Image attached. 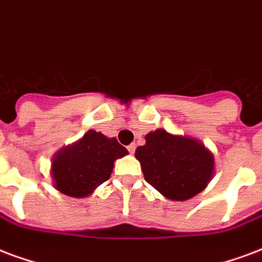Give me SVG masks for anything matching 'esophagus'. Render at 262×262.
<instances>
[{
	"mask_svg": "<svg viewBox=\"0 0 262 262\" xmlns=\"http://www.w3.org/2000/svg\"><path fill=\"white\" fill-rule=\"evenodd\" d=\"M127 149H128V152L131 153V155H134L135 149H137V145H135V143H131V145H128V146H127Z\"/></svg>",
	"mask_w": 262,
	"mask_h": 262,
	"instance_id": "34e87169",
	"label": "esophagus"
}]
</instances>
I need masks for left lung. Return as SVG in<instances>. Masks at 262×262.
<instances>
[{"label": "left lung", "mask_w": 262, "mask_h": 262, "mask_svg": "<svg viewBox=\"0 0 262 262\" xmlns=\"http://www.w3.org/2000/svg\"><path fill=\"white\" fill-rule=\"evenodd\" d=\"M145 139L135 157L147 184L167 199L180 202L206 189L214 174V156L203 143L166 129L152 131Z\"/></svg>", "instance_id": "obj_1"}]
</instances>
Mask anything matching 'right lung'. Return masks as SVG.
I'll list each match as a JSON object with an SVG mask.
<instances>
[{
	"label": "right lung",
	"mask_w": 262,
	"mask_h": 262,
	"mask_svg": "<svg viewBox=\"0 0 262 262\" xmlns=\"http://www.w3.org/2000/svg\"><path fill=\"white\" fill-rule=\"evenodd\" d=\"M128 155L116 138L90 129L80 141L60 149L52 159L51 176L59 192L85 198L110 178L115 160Z\"/></svg>",
	"instance_id": "right-lung-1"
}]
</instances>
